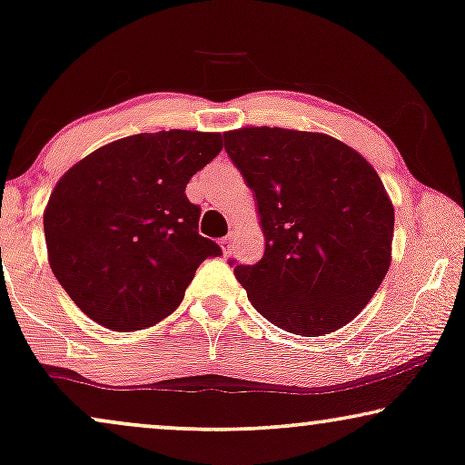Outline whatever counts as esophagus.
<instances>
[{
  "label": "esophagus",
  "instance_id": "1",
  "mask_svg": "<svg viewBox=\"0 0 465 465\" xmlns=\"http://www.w3.org/2000/svg\"><path fill=\"white\" fill-rule=\"evenodd\" d=\"M220 247H222V253H224V256L231 253V250H232V237H231V234H228V237H224V239H220Z\"/></svg>",
  "mask_w": 465,
  "mask_h": 465
}]
</instances>
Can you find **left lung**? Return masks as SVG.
<instances>
[{"instance_id": "1", "label": "left lung", "mask_w": 465, "mask_h": 465, "mask_svg": "<svg viewBox=\"0 0 465 465\" xmlns=\"http://www.w3.org/2000/svg\"><path fill=\"white\" fill-rule=\"evenodd\" d=\"M224 148L256 196L264 256L234 264L253 307L302 336L360 315L391 264L393 205L364 156L323 133L245 126Z\"/></svg>"}]
</instances>
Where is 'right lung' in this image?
Here are the masks:
<instances>
[{
    "label": "right lung",
    "mask_w": 465,
    "mask_h": 465,
    "mask_svg": "<svg viewBox=\"0 0 465 465\" xmlns=\"http://www.w3.org/2000/svg\"><path fill=\"white\" fill-rule=\"evenodd\" d=\"M222 150V133H139L75 163L44 209L48 262L101 326L150 328L180 307L196 269L222 250L199 234L186 183Z\"/></svg>",
    "instance_id": "add662e5"
}]
</instances>
